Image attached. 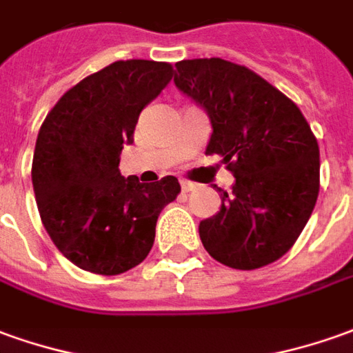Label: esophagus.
I'll return each mask as SVG.
<instances>
[{"instance_id":"1","label":"esophagus","mask_w":353,"mask_h":353,"mask_svg":"<svg viewBox=\"0 0 353 353\" xmlns=\"http://www.w3.org/2000/svg\"><path fill=\"white\" fill-rule=\"evenodd\" d=\"M181 186H182V192H192L194 188H196V184H194V182H190V181H182Z\"/></svg>"}]
</instances>
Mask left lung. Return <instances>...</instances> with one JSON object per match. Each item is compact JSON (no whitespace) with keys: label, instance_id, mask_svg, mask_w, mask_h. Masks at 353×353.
I'll return each instance as SVG.
<instances>
[{"label":"left lung","instance_id":"left-lung-1","mask_svg":"<svg viewBox=\"0 0 353 353\" xmlns=\"http://www.w3.org/2000/svg\"><path fill=\"white\" fill-rule=\"evenodd\" d=\"M176 70V88L211 121L205 153L221 155L236 179L219 213L200 223L201 244L232 269L273 263L302 234L319 196L317 138L292 99L244 65L184 59Z\"/></svg>","mask_w":353,"mask_h":353}]
</instances>
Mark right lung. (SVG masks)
Masks as SVG:
<instances>
[{
	"label": "right lung",
	"instance_id": "1",
	"mask_svg": "<svg viewBox=\"0 0 353 353\" xmlns=\"http://www.w3.org/2000/svg\"><path fill=\"white\" fill-rule=\"evenodd\" d=\"M172 72L163 61H115L65 92L42 123L32 159L38 211L57 250L84 271L111 276L142 263L161 209L181 192L174 176L144 184L119 171L138 117Z\"/></svg>",
	"mask_w": 353,
	"mask_h": 353
}]
</instances>
